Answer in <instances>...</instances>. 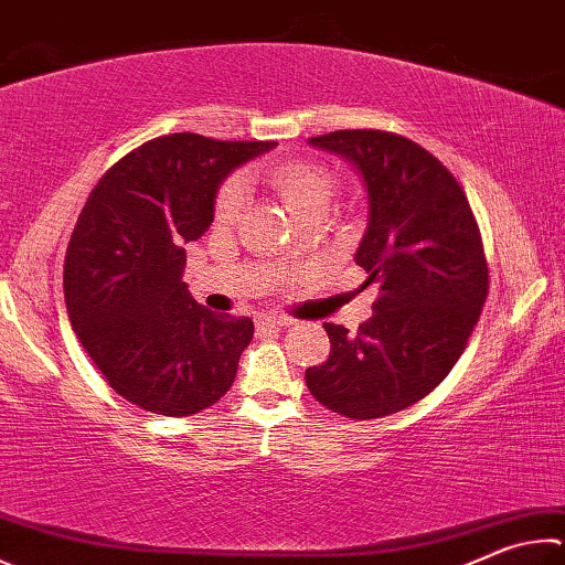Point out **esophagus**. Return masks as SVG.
<instances>
[{
  "mask_svg": "<svg viewBox=\"0 0 565 565\" xmlns=\"http://www.w3.org/2000/svg\"><path fill=\"white\" fill-rule=\"evenodd\" d=\"M289 323H291V318H286V316H264L256 321V331L266 333V331H274V328H284Z\"/></svg>",
  "mask_w": 565,
  "mask_h": 565,
  "instance_id": "esophagus-1",
  "label": "esophagus"
}]
</instances>
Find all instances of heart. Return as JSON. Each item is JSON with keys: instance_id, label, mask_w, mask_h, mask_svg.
I'll list each match as a JSON object with an SVG mask.
<instances>
[{"instance_id": "1", "label": "heart", "mask_w": 565, "mask_h": 565, "mask_svg": "<svg viewBox=\"0 0 565 565\" xmlns=\"http://www.w3.org/2000/svg\"><path fill=\"white\" fill-rule=\"evenodd\" d=\"M262 180L279 194L296 220L309 217V214H326L335 198L338 182L333 172L318 166L313 160H284L266 168ZM244 210V184L239 180H230L222 184L214 200V220L217 224H234Z\"/></svg>"}]
</instances>
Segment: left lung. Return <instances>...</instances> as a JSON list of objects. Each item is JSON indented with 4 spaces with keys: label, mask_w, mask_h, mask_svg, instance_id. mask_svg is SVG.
I'll return each mask as SVG.
<instances>
[{
    "label": "left lung",
    "mask_w": 565,
    "mask_h": 565,
    "mask_svg": "<svg viewBox=\"0 0 565 565\" xmlns=\"http://www.w3.org/2000/svg\"><path fill=\"white\" fill-rule=\"evenodd\" d=\"M309 142L345 158L365 184L355 264L381 296L355 335L323 326L331 355L306 371V385L343 417L393 415L445 381L481 313L489 271L477 220L452 172L413 140L335 130Z\"/></svg>",
    "instance_id": "8db88e82"
}]
</instances>
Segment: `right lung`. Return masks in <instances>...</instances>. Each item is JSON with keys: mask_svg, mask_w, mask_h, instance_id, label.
<instances>
[{"mask_svg": "<svg viewBox=\"0 0 565 565\" xmlns=\"http://www.w3.org/2000/svg\"><path fill=\"white\" fill-rule=\"evenodd\" d=\"M274 146L162 136L90 192L66 249L64 299L81 345L128 403L188 417L232 387L254 323L192 299L184 244L207 232L230 172Z\"/></svg>", "mask_w": 565, "mask_h": 565, "instance_id": "right-lung-1", "label": "right lung"}]
</instances>
